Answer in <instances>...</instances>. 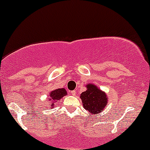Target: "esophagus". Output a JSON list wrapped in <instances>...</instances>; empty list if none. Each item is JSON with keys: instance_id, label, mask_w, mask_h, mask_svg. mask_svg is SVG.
I'll use <instances>...</instances> for the list:
<instances>
[{"instance_id": "34e87169", "label": "esophagus", "mask_w": 150, "mask_h": 150, "mask_svg": "<svg viewBox=\"0 0 150 150\" xmlns=\"http://www.w3.org/2000/svg\"><path fill=\"white\" fill-rule=\"evenodd\" d=\"M71 94L73 96H75V94H76V91L75 90H73V91H71Z\"/></svg>"}]
</instances>
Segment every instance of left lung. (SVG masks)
I'll list each match as a JSON object with an SVG mask.
<instances>
[{
	"label": "left lung",
	"instance_id": "obj_1",
	"mask_svg": "<svg viewBox=\"0 0 150 150\" xmlns=\"http://www.w3.org/2000/svg\"><path fill=\"white\" fill-rule=\"evenodd\" d=\"M85 91L81 94L83 105L91 114H95L103 111L108 103V97L94 84H87Z\"/></svg>",
	"mask_w": 150,
	"mask_h": 150
}]
</instances>
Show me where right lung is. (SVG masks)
<instances>
[{
	"instance_id": "1",
	"label": "right lung",
	"mask_w": 150,
	"mask_h": 150,
	"mask_svg": "<svg viewBox=\"0 0 150 150\" xmlns=\"http://www.w3.org/2000/svg\"><path fill=\"white\" fill-rule=\"evenodd\" d=\"M67 92L66 89L64 88H58V89H56L54 90V91H51V92L49 94V100H51V101L53 102L50 105H54V103L58 102V100L62 99L64 96L67 95Z\"/></svg>"
}]
</instances>
